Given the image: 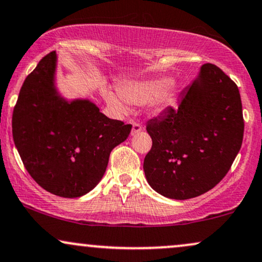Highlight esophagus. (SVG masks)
<instances>
[{
	"instance_id": "obj_1",
	"label": "esophagus",
	"mask_w": 262,
	"mask_h": 262,
	"mask_svg": "<svg viewBox=\"0 0 262 262\" xmlns=\"http://www.w3.org/2000/svg\"><path fill=\"white\" fill-rule=\"evenodd\" d=\"M143 130V125L138 122H133V129H132V135L138 134L139 132Z\"/></svg>"
}]
</instances>
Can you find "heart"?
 <instances>
[{"label": "heart", "instance_id": "obj_1", "mask_svg": "<svg viewBox=\"0 0 262 262\" xmlns=\"http://www.w3.org/2000/svg\"><path fill=\"white\" fill-rule=\"evenodd\" d=\"M172 80L168 78L145 81H129L121 88V95L129 103L133 105H145L155 100L154 107L161 110L171 100V95L167 90L171 88ZM105 97L108 105L119 113L127 111V105L121 96L111 90L105 91Z\"/></svg>", "mask_w": 262, "mask_h": 262}]
</instances>
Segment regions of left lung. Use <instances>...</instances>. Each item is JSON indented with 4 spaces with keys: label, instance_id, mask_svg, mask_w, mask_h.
<instances>
[{
    "label": "left lung",
    "instance_id": "obj_1",
    "mask_svg": "<svg viewBox=\"0 0 262 262\" xmlns=\"http://www.w3.org/2000/svg\"><path fill=\"white\" fill-rule=\"evenodd\" d=\"M152 146L144 172L154 190L176 200L199 196L219 184L238 155L244 134L237 84L222 69L205 63L182 91L177 108L150 119Z\"/></svg>",
    "mask_w": 262,
    "mask_h": 262
}]
</instances>
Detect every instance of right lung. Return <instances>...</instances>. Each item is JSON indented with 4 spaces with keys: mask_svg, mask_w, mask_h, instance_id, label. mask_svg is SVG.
I'll return each instance as SVG.
<instances>
[{
    "mask_svg": "<svg viewBox=\"0 0 262 262\" xmlns=\"http://www.w3.org/2000/svg\"><path fill=\"white\" fill-rule=\"evenodd\" d=\"M56 52L25 78L12 117L13 140L31 178L62 198L83 196L99 184L110 154L132 124L111 119L89 100L68 102L55 88Z\"/></svg>",
    "mask_w": 262,
    "mask_h": 262,
    "instance_id": "1",
    "label": "right lung"
}]
</instances>
